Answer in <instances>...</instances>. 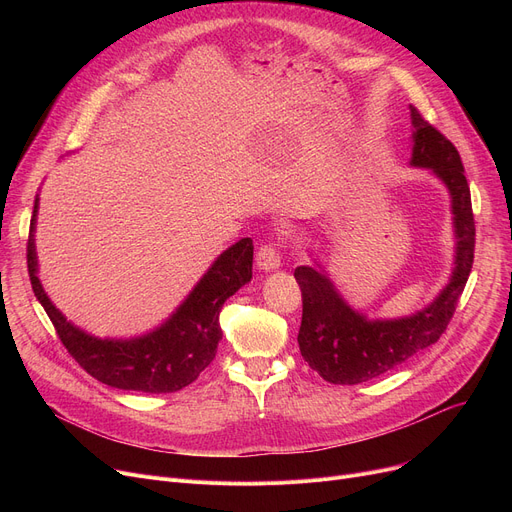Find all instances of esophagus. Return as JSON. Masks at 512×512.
<instances>
[{"label":"esophagus","instance_id":"esophagus-1","mask_svg":"<svg viewBox=\"0 0 512 512\" xmlns=\"http://www.w3.org/2000/svg\"><path fill=\"white\" fill-rule=\"evenodd\" d=\"M257 267L263 272H272L280 267V251L274 245H261L257 251Z\"/></svg>","mask_w":512,"mask_h":512}]
</instances>
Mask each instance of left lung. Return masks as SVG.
Instances as JSON below:
<instances>
[{
	"label": "left lung",
	"mask_w": 512,
	"mask_h": 512,
	"mask_svg": "<svg viewBox=\"0 0 512 512\" xmlns=\"http://www.w3.org/2000/svg\"><path fill=\"white\" fill-rule=\"evenodd\" d=\"M411 166L429 168L448 188L454 215L456 255L450 282L432 305L411 317L373 319L348 307L324 270H294L303 292L299 348L303 359L330 384L353 386L390 371L440 340L454 315L473 267L475 220L463 161L444 134L411 105Z\"/></svg>",
	"instance_id": "1"
}]
</instances>
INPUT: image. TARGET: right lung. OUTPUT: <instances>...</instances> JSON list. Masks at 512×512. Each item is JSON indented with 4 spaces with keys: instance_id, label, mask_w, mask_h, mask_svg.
Returning <instances> with one entry per match:
<instances>
[{
    "instance_id": "add662e5",
    "label": "right lung",
    "mask_w": 512,
    "mask_h": 512,
    "mask_svg": "<svg viewBox=\"0 0 512 512\" xmlns=\"http://www.w3.org/2000/svg\"><path fill=\"white\" fill-rule=\"evenodd\" d=\"M37 201L26 242V263L35 297L70 357L95 380L118 390L161 394L193 384L218 351L222 305L253 276V240L240 238L215 259L186 301L157 330L130 340H101L72 326L47 299L37 278Z\"/></svg>"
}]
</instances>
